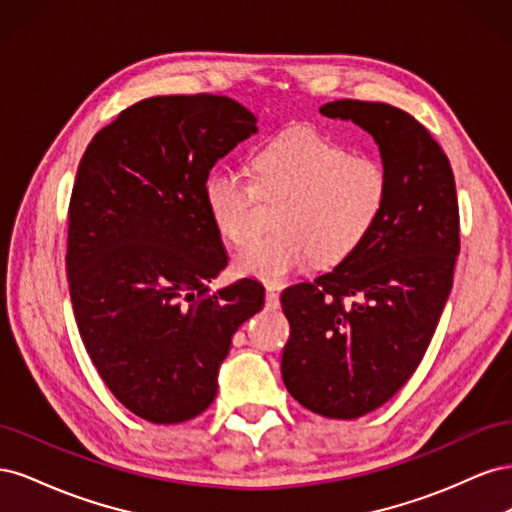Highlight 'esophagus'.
<instances>
[{
    "label": "esophagus",
    "mask_w": 512,
    "mask_h": 512,
    "mask_svg": "<svg viewBox=\"0 0 512 512\" xmlns=\"http://www.w3.org/2000/svg\"><path fill=\"white\" fill-rule=\"evenodd\" d=\"M267 307L277 309L280 307V286L267 284Z\"/></svg>",
    "instance_id": "34e87169"
}]
</instances>
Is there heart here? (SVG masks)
I'll use <instances>...</instances> for the list:
<instances>
[{
	"label": "heart",
	"mask_w": 512,
	"mask_h": 512,
	"mask_svg": "<svg viewBox=\"0 0 512 512\" xmlns=\"http://www.w3.org/2000/svg\"><path fill=\"white\" fill-rule=\"evenodd\" d=\"M258 198H284L275 213L277 230L247 243L235 267L280 284L312 258L337 265L359 250L386 209L389 173L378 158L352 153L318 132H288L256 153L254 181L230 164L205 177L207 213L230 243L250 237Z\"/></svg>",
	"instance_id": "1"
}]
</instances>
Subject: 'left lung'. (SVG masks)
<instances>
[{"label": "left lung", "instance_id": "obj_1", "mask_svg": "<svg viewBox=\"0 0 512 512\" xmlns=\"http://www.w3.org/2000/svg\"><path fill=\"white\" fill-rule=\"evenodd\" d=\"M320 113L374 136L389 200L359 250L282 292V378L303 408L350 421L389 401L423 361L453 288L459 207L446 153L412 115L361 100Z\"/></svg>", "mask_w": 512, "mask_h": 512}]
</instances>
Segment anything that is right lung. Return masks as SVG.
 Listing matches in <instances>:
<instances>
[{"instance_id": "right-lung-1", "label": "right lung", "mask_w": 512, "mask_h": 512, "mask_svg": "<svg viewBox=\"0 0 512 512\" xmlns=\"http://www.w3.org/2000/svg\"><path fill=\"white\" fill-rule=\"evenodd\" d=\"M256 117L226 96H158L102 128L79 164L66 269L79 333L111 393L175 425L205 412L241 324L265 305L250 277L215 294L228 265L203 183Z\"/></svg>"}]
</instances>
